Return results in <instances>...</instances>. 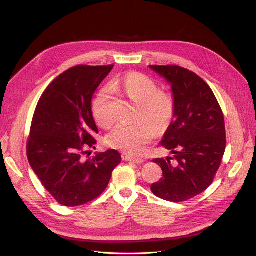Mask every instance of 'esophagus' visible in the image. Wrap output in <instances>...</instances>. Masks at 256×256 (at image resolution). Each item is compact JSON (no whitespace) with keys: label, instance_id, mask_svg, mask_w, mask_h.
Listing matches in <instances>:
<instances>
[{"label":"esophagus","instance_id":"obj_1","mask_svg":"<svg viewBox=\"0 0 256 256\" xmlns=\"http://www.w3.org/2000/svg\"><path fill=\"white\" fill-rule=\"evenodd\" d=\"M126 160H128V162H132V163H136V164H142L145 162V160L140 158H132V156H126L124 158Z\"/></svg>","mask_w":256,"mask_h":256}]
</instances>
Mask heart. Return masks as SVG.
<instances>
[{
    "instance_id": "obj_1",
    "label": "heart",
    "mask_w": 256,
    "mask_h": 256,
    "mask_svg": "<svg viewBox=\"0 0 256 256\" xmlns=\"http://www.w3.org/2000/svg\"><path fill=\"white\" fill-rule=\"evenodd\" d=\"M113 90L121 91L130 100L139 104L138 121L130 124H118L106 138V144L130 156H139L152 139L158 130L168 128L174 115L176 104L170 93L158 90L154 80L139 72H128L110 83ZM111 93L102 88L92 104L94 120L102 128H109L113 118L110 111Z\"/></svg>"
}]
</instances>
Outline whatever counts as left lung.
I'll use <instances>...</instances> for the list:
<instances>
[{"label":"left lung","mask_w":256,"mask_h":256,"mask_svg":"<svg viewBox=\"0 0 256 256\" xmlns=\"http://www.w3.org/2000/svg\"><path fill=\"white\" fill-rule=\"evenodd\" d=\"M150 68L171 85L176 104L160 141L174 158L152 160L162 168L163 178L150 189L164 200L182 202L206 190L216 176L226 147L224 116L210 86L193 72L178 65Z\"/></svg>","instance_id":"left-lung-1"}]
</instances>
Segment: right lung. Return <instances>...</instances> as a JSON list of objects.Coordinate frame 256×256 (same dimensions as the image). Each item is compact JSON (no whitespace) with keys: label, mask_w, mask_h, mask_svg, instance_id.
Instances as JSON below:
<instances>
[{"label":"right lung","mask_w":256,"mask_h":256,"mask_svg":"<svg viewBox=\"0 0 256 256\" xmlns=\"http://www.w3.org/2000/svg\"><path fill=\"white\" fill-rule=\"evenodd\" d=\"M114 65L72 67L57 76L40 98L26 144L29 163L46 191L65 206H78L98 198L121 162L115 150L98 152V132L91 110L94 92Z\"/></svg>","instance_id":"add662e5"}]
</instances>
